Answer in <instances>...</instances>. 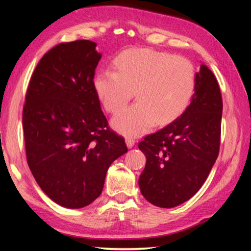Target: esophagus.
Wrapping results in <instances>:
<instances>
[{"label": "esophagus", "instance_id": "1", "mask_svg": "<svg viewBox=\"0 0 251 251\" xmlns=\"http://www.w3.org/2000/svg\"><path fill=\"white\" fill-rule=\"evenodd\" d=\"M125 142H126V145H127V147H128V148L134 147V145H135V141H134L133 138H130V137H127L125 139Z\"/></svg>", "mask_w": 251, "mask_h": 251}]
</instances>
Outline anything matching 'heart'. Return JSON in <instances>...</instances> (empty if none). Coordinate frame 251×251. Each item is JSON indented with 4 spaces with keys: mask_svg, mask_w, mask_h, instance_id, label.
Instances as JSON below:
<instances>
[{
    "mask_svg": "<svg viewBox=\"0 0 251 251\" xmlns=\"http://www.w3.org/2000/svg\"><path fill=\"white\" fill-rule=\"evenodd\" d=\"M116 72L101 70L93 85L103 107L117 113L135 92L137 103L113 118L126 136H141L155 123L168 124L187 108L195 91L196 72L188 59L148 49L128 50L114 61Z\"/></svg>",
    "mask_w": 251,
    "mask_h": 251,
    "instance_id": "b5f03b06",
    "label": "heart"
}]
</instances>
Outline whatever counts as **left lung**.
Masks as SVG:
<instances>
[{"mask_svg": "<svg viewBox=\"0 0 251 251\" xmlns=\"http://www.w3.org/2000/svg\"><path fill=\"white\" fill-rule=\"evenodd\" d=\"M222 115L218 82L201 64L196 73L192 101L185 112L138 144L146 156L138 185L148 201L157 207L173 208L201 189L218 157Z\"/></svg>", "mask_w": 251, "mask_h": 251, "instance_id": "obj_1", "label": "left lung"}]
</instances>
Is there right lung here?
<instances>
[{
    "mask_svg": "<svg viewBox=\"0 0 251 251\" xmlns=\"http://www.w3.org/2000/svg\"><path fill=\"white\" fill-rule=\"evenodd\" d=\"M96 43L58 44L37 64L23 108L28 167L57 205L78 209L101 194L110 164L127 152L107 126L93 80Z\"/></svg>",
    "mask_w": 251,
    "mask_h": 251,
    "instance_id": "right-lung-1",
    "label": "right lung"
}]
</instances>
